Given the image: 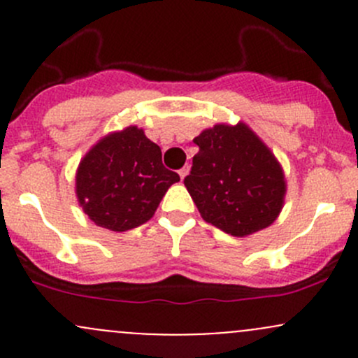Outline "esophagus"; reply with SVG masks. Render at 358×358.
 Segmentation results:
<instances>
[{"mask_svg": "<svg viewBox=\"0 0 358 358\" xmlns=\"http://www.w3.org/2000/svg\"><path fill=\"white\" fill-rule=\"evenodd\" d=\"M187 173H189V166H185V168H182V169H180V171H178V175H180V178H185V176H187Z\"/></svg>", "mask_w": 358, "mask_h": 358, "instance_id": "esophagus-1", "label": "esophagus"}]
</instances>
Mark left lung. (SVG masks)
Segmentation results:
<instances>
[{"mask_svg": "<svg viewBox=\"0 0 358 358\" xmlns=\"http://www.w3.org/2000/svg\"><path fill=\"white\" fill-rule=\"evenodd\" d=\"M187 190L204 222L236 237L272 225L286 196L280 162L244 122L215 124L194 138Z\"/></svg>", "mask_w": 358, "mask_h": 358, "instance_id": "1", "label": "left lung"}]
</instances>
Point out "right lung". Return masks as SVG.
Returning <instances> with one entry per match:
<instances>
[{
  "label": "right lung",
  "instance_id": "add662e5",
  "mask_svg": "<svg viewBox=\"0 0 358 358\" xmlns=\"http://www.w3.org/2000/svg\"><path fill=\"white\" fill-rule=\"evenodd\" d=\"M159 145L143 129L128 126L99 140L76 171V196L95 225L126 232L149 222L173 183Z\"/></svg>",
  "mask_w": 358,
  "mask_h": 358
}]
</instances>
